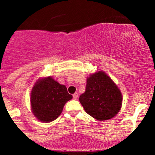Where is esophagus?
Instances as JSON below:
<instances>
[{"mask_svg": "<svg viewBox=\"0 0 155 155\" xmlns=\"http://www.w3.org/2000/svg\"><path fill=\"white\" fill-rule=\"evenodd\" d=\"M73 97H74L75 100H76V99H77V97H78V93H77V92H75V93L73 95Z\"/></svg>", "mask_w": 155, "mask_h": 155, "instance_id": "esophagus-1", "label": "esophagus"}]
</instances>
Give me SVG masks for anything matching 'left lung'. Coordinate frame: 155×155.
Masks as SVG:
<instances>
[{"label":"left lung","instance_id":"8db88e82","mask_svg":"<svg viewBox=\"0 0 155 155\" xmlns=\"http://www.w3.org/2000/svg\"><path fill=\"white\" fill-rule=\"evenodd\" d=\"M79 101L89 115L99 121L116 116L122 104V96L116 84L100 71L87 79L86 90Z\"/></svg>","mask_w":155,"mask_h":155}]
</instances>
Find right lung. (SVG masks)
<instances>
[{"label": "right lung", "instance_id": "add662e5", "mask_svg": "<svg viewBox=\"0 0 155 155\" xmlns=\"http://www.w3.org/2000/svg\"><path fill=\"white\" fill-rule=\"evenodd\" d=\"M72 97L65 85L51 76L42 78L35 82L31 91L32 111L38 120L52 122L60 116L65 104Z\"/></svg>", "mask_w": 155, "mask_h": 155}]
</instances>
